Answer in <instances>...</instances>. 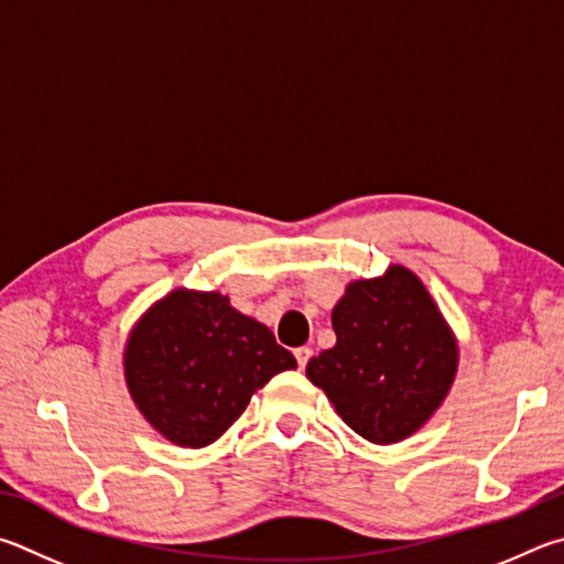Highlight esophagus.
Segmentation results:
<instances>
[{
    "label": "esophagus",
    "instance_id": "34e87169",
    "mask_svg": "<svg viewBox=\"0 0 564 564\" xmlns=\"http://www.w3.org/2000/svg\"><path fill=\"white\" fill-rule=\"evenodd\" d=\"M294 359H297L300 369H304V367H307V361L312 359V349H310V347H300V349H294Z\"/></svg>",
    "mask_w": 564,
    "mask_h": 564
}]
</instances>
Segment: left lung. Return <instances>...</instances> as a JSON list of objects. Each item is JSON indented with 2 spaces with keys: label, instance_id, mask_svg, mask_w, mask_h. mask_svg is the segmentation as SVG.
Masks as SVG:
<instances>
[{
  "label": "left lung",
  "instance_id": "left-lung-1",
  "mask_svg": "<svg viewBox=\"0 0 564 564\" xmlns=\"http://www.w3.org/2000/svg\"><path fill=\"white\" fill-rule=\"evenodd\" d=\"M337 344L307 364V379L351 431L377 446L406 441L446 401L458 339L416 272L389 264L354 280L334 304Z\"/></svg>",
  "mask_w": 564,
  "mask_h": 564
}]
</instances>
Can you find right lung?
Here are the masks:
<instances>
[{
    "mask_svg": "<svg viewBox=\"0 0 564 564\" xmlns=\"http://www.w3.org/2000/svg\"><path fill=\"white\" fill-rule=\"evenodd\" d=\"M288 369H297L292 354L220 292H167L123 344L135 409L181 448L210 446L242 416L252 393Z\"/></svg>",
    "mask_w": 564,
    "mask_h": 564,
    "instance_id": "add662e5",
    "label": "right lung"
}]
</instances>
